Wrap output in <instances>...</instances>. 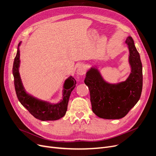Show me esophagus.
<instances>
[{
  "instance_id": "34e87169",
  "label": "esophagus",
  "mask_w": 156,
  "mask_h": 156,
  "mask_svg": "<svg viewBox=\"0 0 156 156\" xmlns=\"http://www.w3.org/2000/svg\"><path fill=\"white\" fill-rule=\"evenodd\" d=\"M85 72V68L84 65L82 64H80L78 66L77 69H76V73L78 75H83Z\"/></svg>"
}]
</instances>
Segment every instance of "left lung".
Wrapping results in <instances>:
<instances>
[{
    "mask_svg": "<svg viewBox=\"0 0 156 156\" xmlns=\"http://www.w3.org/2000/svg\"><path fill=\"white\" fill-rule=\"evenodd\" d=\"M131 72L128 78L118 83L106 81L97 65L86 73L84 80L88 86L92 111L98 117L118 119L125 117L140 98L142 90V64L140 54L132 37L126 40Z\"/></svg>",
    "mask_w": 156,
    "mask_h": 156,
    "instance_id": "1",
    "label": "left lung"
}]
</instances>
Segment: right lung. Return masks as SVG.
<instances>
[{
  "label": "right lung",
  "instance_id": "add662e5",
  "mask_svg": "<svg viewBox=\"0 0 156 156\" xmlns=\"http://www.w3.org/2000/svg\"><path fill=\"white\" fill-rule=\"evenodd\" d=\"M21 44V42L18 44L12 68L15 90L19 101L33 116L41 121H54L62 118L67 111L71 93L76 84V80L73 76H69L64 81L61 99L57 103L40 100L30 94L23 86L20 74Z\"/></svg>",
  "mask_w": 156,
  "mask_h": 156
}]
</instances>
